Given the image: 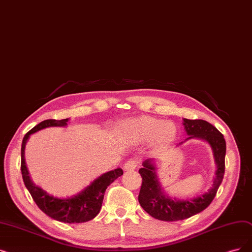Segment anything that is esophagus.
<instances>
[{"label": "esophagus", "mask_w": 252, "mask_h": 252, "mask_svg": "<svg viewBox=\"0 0 252 252\" xmlns=\"http://www.w3.org/2000/svg\"><path fill=\"white\" fill-rule=\"evenodd\" d=\"M138 165H139V161L137 159H129L125 162L124 169L126 171H134L138 167Z\"/></svg>", "instance_id": "34e87169"}]
</instances>
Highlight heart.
<instances>
[{
  "mask_svg": "<svg viewBox=\"0 0 252 252\" xmlns=\"http://www.w3.org/2000/svg\"><path fill=\"white\" fill-rule=\"evenodd\" d=\"M123 126L136 140L150 141L153 139L155 144L159 147L170 144L177 133L173 123H163L160 119L148 116L126 120Z\"/></svg>",
  "mask_w": 252,
  "mask_h": 252,
  "instance_id": "heart-1",
  "label": "heart"
}]
</instances>
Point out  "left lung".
<instances>
[{"label": "left lung", "mask_w": 252, "mask_h": 252, "mask_svg": "<svg viewBox=\"0 0 252 252\" xmlns=\"http://www.w3.org/2000/svg\"><path fill=\"white\" fill-rule=\"evenodd\" d=\"M185 132L189 139H202L212 148L216 163L215 178L213 187L208 192L190 200L172 199L162 190L158 182L157 168L153 159L143 161V167L139 170L142 177V185L139 192L141 207L152 217L163 221H177L189 218L205 210L211 204L224 175V158L226 145L223 135L215 126L203 119H183ZM181 142L180 144H182Z\"/></svg>", "instance_id": "obj_1"}]
</instances>
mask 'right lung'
Listing matches in <instances>:
<instances>
[{
    "instance_id": "obj_1",
    "label": "right lung",
    "mask_w": 252,
    "mask_h": 252,
    "mask_svg": "<svg viewBox=\"0 0 252 252\" xmlns=\"http://www.w3.org/2000/svg\"><path fill=\"white\" fill-rule=\"evenodd\" d=\"M69 122V118L56 120L47 119L40 123L35 127H32L29 133L26 134L21 144V175L26 188L30 191L32 200L37 206L49 217L58 221L67 223H80L92 220L99 214L104 194L107 188L114 180L124 174L123 169L117 168L115 170L104 173L100 177L94 179L89 187H86L82 191L75 194L71 198L60 199L48 194L38 185L31 180L29 171L25 159V148L31 135L43 128L49 126H65Z\"/></svg>"
}]
</instances>
